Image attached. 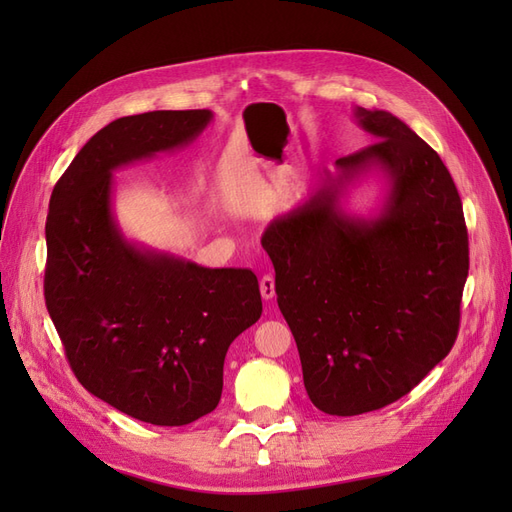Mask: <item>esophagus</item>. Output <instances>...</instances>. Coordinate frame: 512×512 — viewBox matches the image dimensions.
<instances>
[{"label": "esophagus", "mask_w": 512, "mask_h": 512, "mask_svg": "<svg viewBox=\"0 0 512 512\" xmlns=\"http://www.w3.org/2000/svg\"><path fill=\"white\" fill-rule=\"evenodd\" d=\"M260 294H262V299H267V301L275 297V280L271 273H265L260 277Z\"/></svg>", "instance_id": "34e87169"}]
</instances>
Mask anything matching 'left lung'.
<instances>
[{"instance_id":"1","label":"left lung","mask_w":512,"mask_h":512,"mask_svg":"<svg viewBox=\"0 0 512 512\" xmlns=\"http://www.w3.org/2000/svg\"><path fill=\"white\" fill-rule=\"evenodd\" d=\"M354 117L378 143L339 158L262 235L305 391L333 416L393 404L451 352L470 269L461 198L438 153L391 113L356 106ZM371 169L387 179L385 205L350 216L341 198Z\"/></svg>"}]
</instances>
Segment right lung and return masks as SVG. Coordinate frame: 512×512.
I'll return each instance as SVG.
<instances>
[{
    "label": "right lung",
    "mask_w": 512,
    "mask_h": 512,
    "mask_svg": "<svg viewBox=\"0 0 512 512\" xmlns=\"http://www.w3.org/2000/svg\"><path fill=\"white\" fill-rule=\"evenodd\" d=\"M211 119L200 108L108 123L57 181L46 218L44 299L74 376L160 427L220 404L228 346L262 314L258 277L130 243L113 215V170L190 145Z\"/></svg>",
    "instance_id": "add662e5"
}]
</instances>
